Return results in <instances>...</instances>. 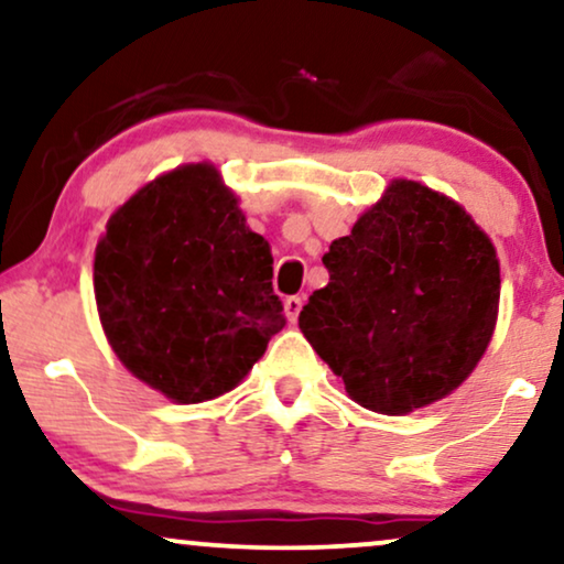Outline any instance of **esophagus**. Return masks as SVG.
Wrapping results in <instances>:
<instances>
[{
  "instance_id": "1",
  "label": "esophagus",
  "mask_w": 564,
  "mask_h": 564,
  "mask_svg": "<svg viewBox=\"0 0 564 564\" xmlns=\"http://www.w3.org/2000/svg\"><path fill=\"white\" fill-rule=\"evenodd\" d=\"M283 306H286V315L291 323H296L299 312H302V306H304V296H289L286 302H283Z\"/></svg>"
}]
</instances>
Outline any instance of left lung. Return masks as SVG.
<instances>
[{
    "label": "left lung",
    "mask_w": 564,
    "mask_h": 564,
    "mask_svg": "<svg viewBox=\"0 0 564 564\" xmlns=\"http://www.w3.org/2000/svg\"><path fill=\"white\" fill-rule=\"evenodd\" d=\"M299 327L351 401L401 416L451 395L487 351L500 260L451 197L395 180L323 258Z\"/></svg>",
    "instance_id": "1"
}]
</instances>
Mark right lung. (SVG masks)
Segmentation results:
<instances>
[{
	"mask_svg": "<svg viewBox=\"0 0 564 564\" xmlns=\"http://www.w3.org/2000/svg\"><path fill=\"white\" fill-rule=\"evenodd\" d=\"M273 254L210 163L145 184L106 224L93 289L113 354L176 403L245 380L286 325Z\"/></svg>",
	"mask_w": 564,
	"mask_h": 564,
	"instance_id": "1",
	"label": "right lung"
}]
</instances>
